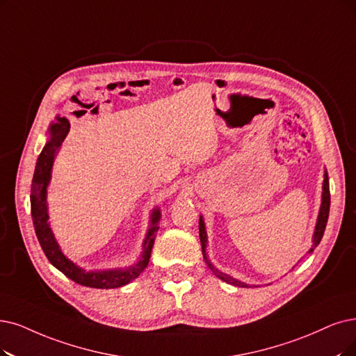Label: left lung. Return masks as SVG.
<instances>
[{"mask_svg":"<svg viewBox=\"0 0 356 356\" xmlns=\"http://www.w3.org/2000/svg\"><path fill=\"white\" fill-rule=\"evenodd\" d=\"M329 210H330V187H329V175H327V170L324 172V181H323V195H321V206H320V211H318V218H317V225H316V231H314V236H312V247L309 248L308 252L314 251V248L320 244V241L323 238L325 225H327V219H329ZM198 232H200V243H202V250H203V257L209 266V268L211 270L213 273L216 275V277H219L220 280L229 283V285L234 286H239V288H248L247 283L241 282L238 279H234L232 276L226 275L223 272H220L219 268H216L210 263V260L207 259L206 255V245H207V234H206V226H204V220L200 216V222H198Z\"/></svg>","mask_w":356,"mask_h":356,"instance_id":"1","label":"left lung"}]
</instances>
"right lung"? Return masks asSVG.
<instances>
[{
	"mask_svg": "<svg viewBox=\"0 0 356 356\" xmlns=\"http://www.w3.org/2000/svg\"><path fill=\"white\" fill-rule=\"evenodd\" d=\"M70 131V122L67 118L56 117V122L51 124L49 127V140L47 141L45 147L42 149L35 174L32 179V190H31V207H32V219L35 232L38 236L39 244L44 250L45 255L51 264L63 272L67 277L74 280L79 285L97 288V289H111V288H120L130 283L140 273L147 267L152 248L154 244L156 234L159 231V220H161V209H153L150 216V227L143 241V252H141L140 260L127 268H113V270H93L88 272L71 260H68L63 254L58 243L51 231L48 223V204H47V188L51 181V170L54 165L55 154L61 147L64 138Z\"/></svg>",
	"mask_w": 356,
	"mask_h": 356,
	"instance_id": "1",
	"label": "right lung"
}]
</instances>
